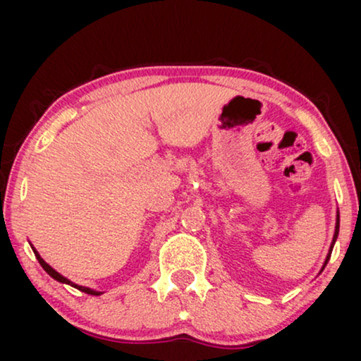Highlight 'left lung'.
I'll use <instances>...</instances> for the list:
<instances>
[{"label": "left lung", "mask_w": 361, "mask_h": 361, "mask_svg": "<svg viewBox=\"0 0 361 361\" xmlns=\"http://www.w3.org/2000/svg\"><path fill=\"white\" fill-rule=\"evenodd\" d=\"M338 234H339V210H338V214H336V229H334V238H333V244H331V250H329V252H327V256H326L324 267H326V264H327V261H329V258H331V251H333V246H334V243H336V239H338ZM324 267H322V270H324Z\"/></svg>", "instance_id": "obj_1"}]
</instances>
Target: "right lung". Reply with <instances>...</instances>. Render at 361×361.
Masks as SVG:
<instances>
[{
	"mask_svg": "<svg viewBox=\"0 0 361 361\" xmlns=\"http://www.w3.org/2000/svg\"><path fill=\"white\" fill-rule=\"evenodd\" d=\"M34 252H35V258L39 259V263H40V267L44 268L45 271L49 273V275L52 276L54 280H57V281H61V283H68V285H71V287H74V288H78V290H81V292H85V293H90V295H102V292H97V290H91V288H88V287H81V285H76V283H73L71 280H68L66 279V276H62L61 273H57L56 270H54L52 267H49L47 263H45V261L40 258V255L39 252H37L35 250H34Z\"/></svg>",
	"mask_w": 361,
	"mask_h": 361,
	"instance_id": "1",
	"label": "right lung"
}]
</instances>
